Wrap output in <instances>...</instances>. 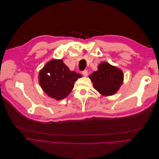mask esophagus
Here are the masks:
<instances>
[{
  "label": "esophagus",
  "instance_id": "obj_1",
  "mask_svg": "<svg viewBox=\"0 0 159 159\" xmlns=\"http://www.w3.org/2000/svg\"><path fill=\"white\" fill-rule=\"evenodd\" d=\"M82 74H83V75H84V76L86 77V76H87V75H88V71L87 70H84V71L82 72Z\"/></svg>",
  "mask_w": 159,
  "mask_h": 159
}]
</instances>
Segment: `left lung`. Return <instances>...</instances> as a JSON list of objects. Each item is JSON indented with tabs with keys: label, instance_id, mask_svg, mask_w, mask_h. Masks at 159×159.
Masks as SVG:
<instances>
[{
	"label": "left lung",
	"instance_id": "obj_1",
	"mask_svg": "<svg viewBox=\"0 0 159 159\" xmlns=\"http://www.w3.org/2000/svg\"><path fill=\"white\" fill-rule=\"evenodd\" d=\"M94 88L103 96L115 94L122 85L124 75L118 68L106 62L98 65V70L89 75Z\"/></svg>",
	"mask_w": 159,
	"mask_h": 159
}]
</instances>
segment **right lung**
<instances>
[{
  "instance_id": "add662e5",
  "label": "right lung",
  "mask_w": 159,
  "mask_h": 159,
  "mask_svg": "<svg viewBox=\"0 0 159 159\" xmlns=\"http://www.w3.org/2000/svg\"><path fill=\"white\" fill-rule=\"evenodd\" d=\"M82 75L70 71L62 60L53 59L47 63L39 74V84L50 97L59 100L69 95L74 83Z\"/></svg>"
}]
</instances>
